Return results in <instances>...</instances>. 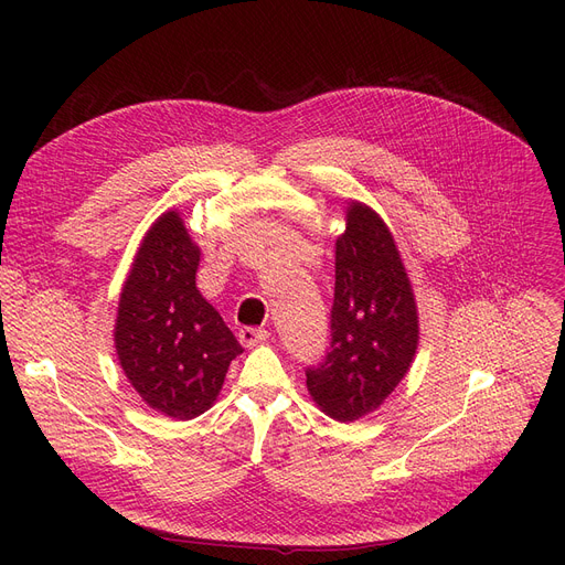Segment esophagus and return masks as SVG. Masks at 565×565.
Listing matches in <instances>:
<instances>
[{
	"label": "esophagus",
	"mask_w": 565,
	"mask_h": 565,
	"mask_svg": "<svg viewBox=\"0 0 565 565\" xmlns=\"http://www.w3.org/2000/svg\"><path fill=\"white\" fill-rule=\"evenodd\" d=\"M237 339H241V343L245 348H254V345L265 343L267 339H270V332H267V330H256V328H243L241 332H237Z\"/></svg>",
	"instance_id": "34e87169"
}]
</instances>
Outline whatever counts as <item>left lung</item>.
<instances>
[{"label":"left lung","instance_id":"1","mask_svg":"<svg viewBox=\"0 0 565 565\" xmlns=\"http://www.w3.org/2000/svg\"><path fill=\"white\" fill-rule=\"evenodd\" d=\"M330 352L307 369V390L337 422L375 412L409 371L419 313L390 226L366 203L350 201L337 237Z\"/></svg>","mask_w":565,"mask_h":565}]
</instances>
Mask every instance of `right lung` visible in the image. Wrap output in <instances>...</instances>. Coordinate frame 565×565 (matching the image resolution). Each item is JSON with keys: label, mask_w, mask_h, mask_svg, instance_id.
Here are the masks:
<instances>
[{"label": "right lung", "mask_w": 565, "mask_h": 565, "mask_svg": "<svg viewBox=\"0 0 565 565\" xmlns=\"http://www.w3.org/2000/svg\"><path fill=\"white\" fill-rule=\"evenodd\" d=\"M201 249L175 211L146 231L118 300L114 345L135 392L171 419H194L217 401L243 352L196 288Z\"/></svg>", "instance_id": "add662e5"}]
</instances>
